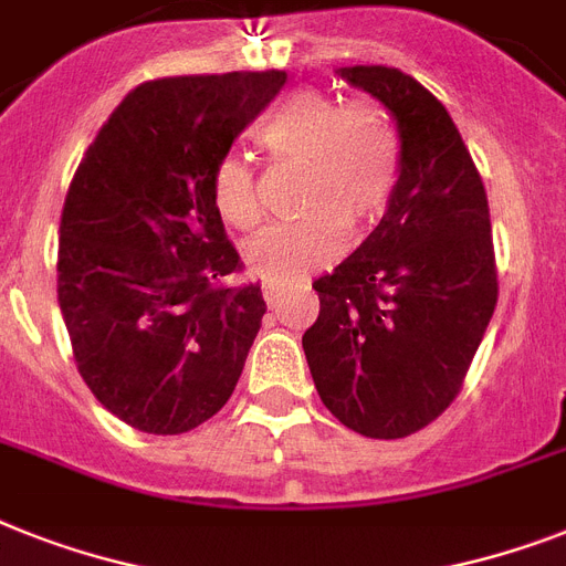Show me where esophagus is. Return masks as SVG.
Here are the masks:
<instances>
[{"label": "esophagus", "instance_id": "obj_1", "mask_svg": "<svg viewBox=\"0 0 566 566\" xmlns=\"http://www.w3.org/2000/svg\"><path fill=\"white\" fill-rule=\"evenodd\" d=\"M293 287H287V284H264V298H268V305L270 307H279L282 305V298L287 296V293H291Z\"/></svg>", "mask_w": 566, "mask_h": 566}]
</instances>
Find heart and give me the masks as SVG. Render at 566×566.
Listing matches in <instances>:
<instances>
[{
  "instance_id": "b5f03b06",
  "label": "heart",
  "mask_w": 566,
  "mask_h": 566,
  "mask_svg": "<svg viewBox=\"0 0 566 566\" xmlns=\"http://www.w3.org/2000/svg\"><path fill=\"white\" fill-rule=\"evenodd\" d=\"M259 142L275 163H302L298 220L252 238L243 259L268 282H302L346 250L348 227L369 229L387 211L398 186L401 156L387 116L371 104H346L325 92H302L259 127ZM211 197L238 229L264 218L259 174L243 154L214 163Z\"/></svg>"
}]
</instances>
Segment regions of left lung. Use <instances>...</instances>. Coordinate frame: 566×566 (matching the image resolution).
<instances>
[{"label": "left lung", "instance_id": "1", "mask_svg": "<svg viewBox=\"0 0 566 566\" xmlns=\"http://www.w3.org/2000/svg\"><path fill=\"white\" fill-rule=\"evenodd\" d=\"M398 122L401 174L387 214L334 273L305 331L316 392L369 439H403L459 395L497 305L485 186L433 92L392 66H346Z\"/></svg>", "mask_w": 566, "mask_h": 566}]
</instances>
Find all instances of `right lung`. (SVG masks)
I'll return each instance as SVG.
<instances>
[{
	"instance_id": "1",
	"label": "right lung",
	"mask_w": 566,
	"mask_h": 566,
	"mask_svg": "<svg viewBox=\"0 0 566 566\" xmlns=\"http://www.w3.org/2000/svg\"><path fill=\"white\" fill-rule=\"evenodd\" d=\"M287 75L145 81L86 148L60 214L57 302L86 387L124 424L179 436L235 392L268 311L211 171Z\"/></svg>"
}]
</instances>
